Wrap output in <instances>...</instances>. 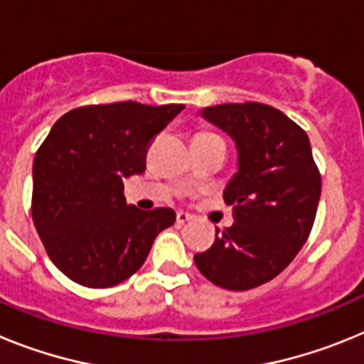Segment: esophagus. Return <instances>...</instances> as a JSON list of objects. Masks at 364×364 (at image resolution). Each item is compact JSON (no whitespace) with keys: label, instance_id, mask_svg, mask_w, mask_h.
Returning <instances> with one entry per match:
<instances>
[{"label":"esophagus","instance_id":"esophagus-1","mask_svg":"<svg viewBox=\"0 0 364 364\" xmlns=\"http://www.w3.org/2000/svg\"><path fill=\"white\" fill-rule=\"evenodd\" d=\"M191 218V215L186 213V211H176V222H178V224H186V222H189Z\"/></svg>","mask_w":364,"mask_h":364}]
</instances>
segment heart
Returning <instances> with one entry per match:
<instances>
[{
  "label": "heart",
  "mask_w": 364,
  "mask_h": 364,
  "mask_svg": "<svg viewBox=\"0 0 364 364\" xmlns=\"http://www.w3.org/2000/svg\"><path fill=\"white\" fill-rule=\"evenodd\" d=\"M210 136H215V134H211V133H198V134H195V138H210ZM195 138H193V140H195Z\"/></svg>",
  "instance_id": "1"
}]
</instances>
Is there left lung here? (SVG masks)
Returning <instances> with one entry per match:
<instances>
[{
  "instance_id": "1",
  "label": "left lung",
  "mask_w": 364,
  "mask_h": 364,
  "mask_svg": "<svg viewBox=\"0 0 364 364\" xmlns=\"http://www.w3.org/2000/svg\"><path fill=\"white\" fill-rule=\"evenodd\" d=\"M202 117L235 140L239 169L224 189L233 224L195 255L208 281L233 291L272 281L299 253L321 198V175L308 134L259 102L205 107Z\"/></svg>"
}]
</instances>
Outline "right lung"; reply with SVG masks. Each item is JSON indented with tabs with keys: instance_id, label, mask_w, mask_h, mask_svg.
I'll return each instance as SVG.
<instances>
[{
	"instance_id": "right-lung-1",
	"label": "right lung",
	"mask_w": 364,
	"mask_h": 364,
	"mask_svg": "<svg viewBox=\"0 0 364 364\" xmlns=\"http://www.w3.org/2000/svg\"><path fill=\"white\" fill-rule=\"evenodd\" d=\"M186 105L138 102L65 112L32 166V220L54 266L87 288H111L142 268L171 208L127 205L124 178L146 171L147 147Z\"/></svg>"
}]
</instances>
